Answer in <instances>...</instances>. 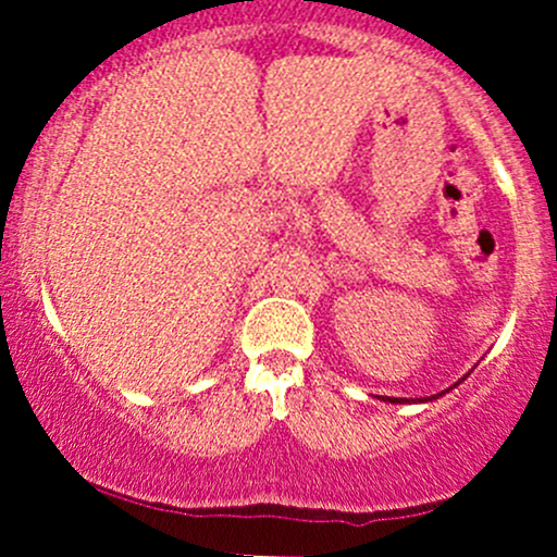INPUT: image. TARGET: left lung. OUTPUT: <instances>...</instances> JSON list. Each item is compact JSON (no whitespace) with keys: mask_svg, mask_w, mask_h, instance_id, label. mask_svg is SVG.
<instances>
[{"mask_svg":"<svg viewBox=\"0 0 557 557\" xmlns=\"http://www.w3.org/2000/svg\"><path fill=\"white\" fill-rule=\"evenodd\" d=\"M442 396V393H440ZM431 398H436V396H431ZM383 401H391V404H404L407 401V398H393V396H383ZM418 401H423V398H418ZM425 401H429V398H425Z\"/></svg>","mask_w":557,"mask_h":557,"instance_id":"8db88e82","label":"left lung"}]
</instances>
